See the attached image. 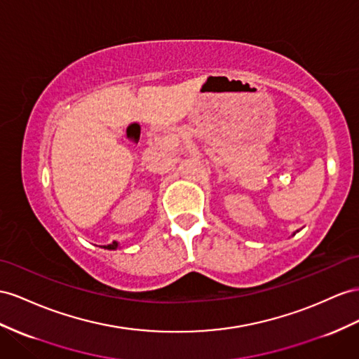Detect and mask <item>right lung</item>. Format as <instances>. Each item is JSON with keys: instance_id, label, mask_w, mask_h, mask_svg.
<instances>
[{"instance_id": "add662e5", "label": "right lung", "mask_w": 359, "mask_h": 359, "mask_svg": "<svg viewBox=\"0 0 359 359\" xmlns=\"http://www.w3.org/2000/svg\"><path fill=\"white\" fill-rule=\"evenodd\" d=\"M118 247V243L116 241H114L112 244H107V245H104V249H109V250H115Z\"/></svg>"}]
</instances>
